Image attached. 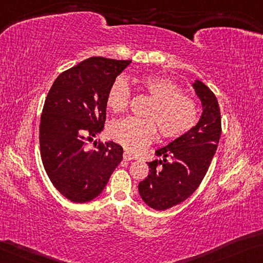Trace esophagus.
Instances as JSON below:
<instances>
[{
  "instance_id": "1",
  "label": "esophagus",
  "mask_w": 263,
  "mask_h": 263,
  "mask_svg": "<svg viewBox=\"0 0 263 263\" xmlns=\"http://www.w3.org/2000/svg\"><path fill=\"white\" fill-rule=\"evenodd\" d=\"M123 159L126 160V161H130V160H134V159H136V157L132 154V153H129V152H127V151H124V153H123Z\"/></svg>"
}]
</instances>
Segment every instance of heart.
Instances as JSON below:
<instances>
[{
  "mask_svg": "<svg viewBox=\"0 0 263 263\" xmlns=\"http://www.w3.org/2000/svg\"><path fill=\"white\" fill-rule=\"evenodd\" d=\"M141 89L151 96L145 118H127L112 122L108 128L111 140L128 151L139 152L151 143L156 135V126L164 139H176L194 127L197 109L194 101L183 95V90L174 81L161 76H145L139 80ZM130 101V87L124 78H118L109 87L107 106L112 112L126 110Z\"/></svg>",
  "mask_w": 263,
  "mask_h": 263,
  "instance_id": "1",
  "label": "heart"
}]
</instances>
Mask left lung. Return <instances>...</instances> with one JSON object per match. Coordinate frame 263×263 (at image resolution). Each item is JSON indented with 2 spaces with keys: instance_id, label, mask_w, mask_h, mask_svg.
Returning <instances> with one entry per match:
<instances>
[{
  "instance_id": "left-lung-1",
  "label": "left lung",
  "mask_w": 263,
  "mask_h": 263,
  "mask_svg": "<svg viewBox=\"0 0 263 263\" xmlns=\"http://www.w3.org/2000/svg\"><path fill=\"white\" fill-rule=\"evenodd\" d=\"M193 88L202 104L199 122L182 136L157 149L155 155L162 160L148 162L151 173L139 183L140 196L156 211L172 208L196 191L219 144L221 115L216 96L199 80L194 81Z\"/></svg>"
}]
</instances>
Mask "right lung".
I'll return each mask as SVG.
<instances>
[{"label": "right lung", "instance_id": "right-lung-1", "mask_svg": "<svg viewBox=\"0 0 263 263\" xmlns=\"http://www.w3.org/2000/svg\"><path fill=\"white\" fill-rule=\"evenodd\" d=\"M132 61L90 58L58 76L48 92L40 123V148L54 187L76 203L94 200L123 159L109 141L87 144L103 130L109 87Z\"/></svg>", "mask_w": 263, "mask_h": 263}]
</instances>
